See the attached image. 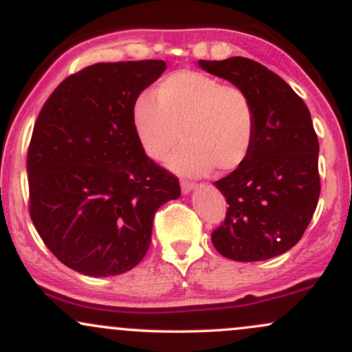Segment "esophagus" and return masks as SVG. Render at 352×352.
<instances>
[{"instance_id":"34e87169","label":"esophagus","mask_w":352,"mask_h":352,"mask_svg":"<svg viewBox=\"0 0 352 352\" xmlns=\"http://www.w3.org/2000/svg\"><path fill=\"white\" fill-rule=\"evenodd\" d=\"M196 184L191 183V181H181V191L184 192V195H188V192H191L192 189H195Z\"/></svg>"}]
</instances>
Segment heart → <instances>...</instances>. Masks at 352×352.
<instances>
[{"mask_svg":"<svg viewBox=\"0 0 352 352\" xmlns=\"http://www.w3.org/2000/svg\"><path fill=\"white\" fill-rule=\"evenodd\" d=\"M133 101L131 121L136 140L151 160L169 157L179 175L201 176L218 166L234 171L250 156L256 138V111L250 94L239 86L223 85L199 71H176Z\"/></svg>","mask_w":352,"mask_h":352,"instance_id":"heart-1","label":"heart"}]
</instances>
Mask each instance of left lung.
Wrapping results in <instances>:
<instances>
[{"instance_id":"1","label":"left lung","mask_w":352,"mask_h":352,"mask_svg":"<svg viewBox=\"0 0 352 352\" xmlns=\"http://www.w3.org/2000/svg\"><path fill=\"white\" fill-rule=\"evenodd\" d=\"M199 66L250 94L256 138L248 160L216 181L226 218L211 234L216 251L232 261H264L302 238L318 206L319 143L311 113L293 88L250 58Z\"/></svg>"}]
</instances>
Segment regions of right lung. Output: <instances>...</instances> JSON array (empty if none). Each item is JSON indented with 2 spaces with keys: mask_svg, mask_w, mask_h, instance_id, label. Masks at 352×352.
Returning <instances> with one entry per match:
<instances>
[{
  "mask_svg": "<svg viewBox=\"0 0 352 352\" xmlns=\"http://www.w3.org/2000/svg\"><path fill=\"white\" fill-rule=\"evenodd\" d=\"M161 59L96 63L59 82L28 148L30 216L48 250L94 278L144 258L157 208L179 181L136 140L133 101L163 74Z\"/></svg>",
  "mask_w": 352,
  "mask_h": 352,
  "instance_id": "1",
  "label": "right lung"
}]
</instances>
